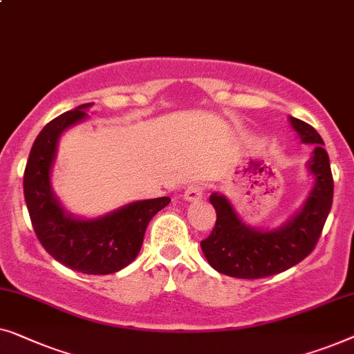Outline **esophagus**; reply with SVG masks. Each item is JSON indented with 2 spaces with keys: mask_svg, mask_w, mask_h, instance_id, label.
<instances>
[{
  "mask_svg": "<svg viewBox=\"0 0 354 354\" xmlns=\"http://www.w3.org/2000/svg\"><path fill=\"white\" fill-rule=\"evenodd\" d=\"M203 192H205V187L202 183H192L184 191V198L187 202H198L203 197Z\"/></svg>",
  "mask_w": 354,
  "mask_h": 354,
  "instance_id": "esophagus-1",
  "label": "esophagus"
}]
</instances>
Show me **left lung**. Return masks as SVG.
I'll return each mask as SVG.
<instances>
[{"label": "left lung", "mask_w": 354, "mask_h": 354, "mask_svg": "<svg viewBox=\"0 0 354 354\" xmlns=\"http://www.w3.org/2000/svg\"><path fill=\"white\" fill-rule=\"evenodd\" d=\"M303 144H315L306 167L315 176L310 196L301 210L282 226L271 231L245 225L231 201L213 192L210 203L216 223L210 236L201 242L202 252L213 270L239 279H261L288 270L315 250L326 225L333 198V178L324 141L308 123L288 117Z\"/></svg>", "instance_id": "obj_1"}]
</instances>
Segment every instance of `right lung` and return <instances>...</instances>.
Masks as SVG:
<instances>
[{
	"mask_svg": "<svg viewBox=\"0 0 354 354\" xmlns=\"http://www.w3.org/2000/svg\"><path fill=\"white\" fill-rule=\"evenodd\" d=\"M91 106L82 104L41 129L24 173V196L33 231L54 260L83 274H112L138 257L149 221L170 203V197L131 202L93 220L64 210L51 187L57 142L67 128L86 118L84 111Z\"/></svg>",
	"mask_w": 354,
	"mask_h": 354,
	"instance_id": "1",
	"label": "right lung"
}]
</instances>
